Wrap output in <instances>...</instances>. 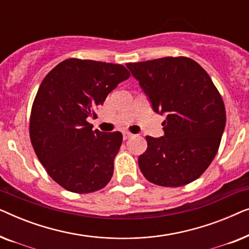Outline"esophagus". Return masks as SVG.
Wrapping results in <instances>:
<instances>
[{"instance_id": "1", "label": "esophagus", "mask_w": 249, "mask_h": 249, "mask_svg": "<svg viewBox=\"0 0 249 249\" xmlns=\"http://www.w3.org/2000/svg\"><path fill=\"white\" fill-rule=\"evenodd\" d=\"M122 135H124V141H127V139L132 137V134H130V132H128V131H124Z\"/></svg>"}]
</instances>
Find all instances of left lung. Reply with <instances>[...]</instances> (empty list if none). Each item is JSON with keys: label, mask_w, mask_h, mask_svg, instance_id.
I'll list each match as a JSON object with an SVG mask.
<instances>
[{"label": "left lung", "mask_w": 249, "mask_h": 249, "mask_svg": "<svg viewBox=\"0 0 249 249\" xmlns=\"http://www.w3.org/2000/svg\"><path fill=\"white\" fill-rule=\"evenodd\" d=\"M138 80L153 111L165 115L164 135L146 136L138 158L148 181L180 187L199 178L219 149L226 107L209 73L189 57H162L125 64Z\"/></svg>", "instance_id": "8db88e82"}]
</instances>
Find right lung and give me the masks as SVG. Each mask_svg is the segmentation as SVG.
<instances>
[{
  "instance_id": "add662e5",
  "label": "right lung",
  "mask_w": 249,
  "mask_h": 249,
  "mask_svg": "<svg viewBox=\"0 0 249 249\" xmlns=\"http://www.w3.org/2000/svg\"><path fill=\"white\" fill-rule=\"evenodd\" d=\"M129 77L121 64L68 59L43 79L30 114V141L47 173L64 189L88 194L111 180L122 134L93 130L87 119L96 118L95 110Z\"/></svg>"
}]
</instances>
